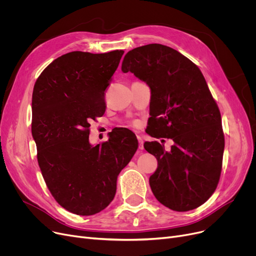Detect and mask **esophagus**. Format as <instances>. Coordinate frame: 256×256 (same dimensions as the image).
<instances>
[{"mask_svg":"<svg viewBox=\"0 0 256 256\" xmlns=\"http://www.w3.org/2000/svg\"><path fill=\"white\" fill-rule=\"evenodd\" d=\"M138 143H139V150H143L144 146H143V139L141 137H138Z\"/></svg>","mask_w":256,"mask_h":256,"instance_id":"esophagus-1","label":"esophagus"}]
</instances>
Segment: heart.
Masks as SVG:
<instances>
[{"instance_id": "obj_1", "label": "heart", "mask_w": 256, "mask_h": 256, "mask_svg": "<svg viewBox=\"0 0 256 256\" xmlns=\"http://www.w3.org/2000/svg\"><path fill=\"white\" fill-rule=\"evenodd\" d=\"M134 126H138V122H135V124H134Z\"/></svg>"}]
</instances>
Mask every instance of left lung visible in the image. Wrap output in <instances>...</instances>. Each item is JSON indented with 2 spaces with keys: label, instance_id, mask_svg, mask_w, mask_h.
<instances>
[{
  "label": "left lung",
  "instance_id": "left-lung-1",
  "mask_svg": "<svg viewBox=\"0 0 256 256\" xmlns=\"http://www.w3.org/2000/svg\"><path fill=\"white\" fill-rule=\"evenodd\" d=\"M121 70L152 89L150 135L174 141L169 152L156 141L144 144L158 160L150 178L154 195L176 212L204 204L218 186L225 141L220 110L202 72L180 52L158 44L130 50Z\"/></svg>",
  "mask_w": 256,
  "mask_h": 256
}]
</instances>
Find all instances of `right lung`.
Wrapping results in <instances>:
<instances>
[{"instance_id": "right-lung-1", "label": "right lung", "mask_w": 256, "mask_h": 256, "mask_svg": "<svg viewBox=\"0 0 256 256\" xmlns=\"http://www.w3.org/2000/svg\"><path fill=\"white\" fill-rule=\"evenodd\" d=\"M124 50L70 52L54 60L36 80L32 96V136L44 180L57 202L90 216L110 204L117 176L135 154L130 130L89 143L90 121L104 115V96Z\"/></svg>"}]
</instances>
